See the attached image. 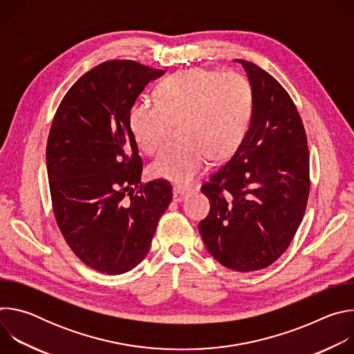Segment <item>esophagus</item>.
<instances>
[{
    "mask_svg": "<svg viewBox=\"0 0 354 354\" xmlns=\"http://www.w3.org/2000/svg\"><path fill=\"white\" fill-rule=\"evenodd\" d=\"M189 190L187 189H183L180 186H175L174 187V200L178 201V203H180V201H183L187 196H189Z\"/></svg>",
    "mask_w": 354,
    "mask_h": 354,
    "instance_id": "esophagus-1",
    "label": "esophagus"
}]
</instances>
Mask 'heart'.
<instances>
[{
	"instance_id": "heart-1",
	"label": "heart",
	"mask_w": 354,
	"mask_h": 354,
	"mask_svg": "<svg viewBox=\"0 0 354 354\" xmlns=\"http://www.w3.org/2000/svg\"><path fill=\"white\" fill-rule=\"evenodd\" d=\"M156 93L158 105L138 100L129 111L136 144L145 154L158 153L169 124L180 120L185 142L156 160L154 176L190 185L207 171L212 158L225 160L242 144L254 111V92L245 77L196 67L169 75Z\"/></svg>"
}]
</instances>
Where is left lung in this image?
I'll use <instances>...</instances> for the list:
<instances>
[{
    "label": "left lung",
    "mask_w": 354,
    "mask_h": 354,
    "mask_svg": "<svg viewBox=\"0 0 354 354\" xmlns=\"http://www.w3.org/2000/svg\"><path fill=\"white\" fill-rule=\"evenodd\" d=\"M254 92L248 133L203 185L209 216L198 231L210 255L235 272L277 261L292 241L310 193L307 136L287 91L259 66L235 59Z\"/></svg>",
    "instance_id": "8db88e82"
}]
</instances>
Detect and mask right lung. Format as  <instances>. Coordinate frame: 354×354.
<instances>
[{"mask_svg": "<svg viewBox=\"0 0 354 354\" xmlns=\"http://www.w3.org/2000/svg\"><path fill=\"white\" fill-rule=\"evenodd\" d=\"M164 74L131 60L99 64L70 88L50 129L46 165L57 225L100 273H126L145 258L172 200L167 180L141 185L127 122L145 85Z\"/></svg>", "mask_w": 354, "mask_h": 354, "instance_id": "right-lung-1", "label": "right lung"}]
</instances>
